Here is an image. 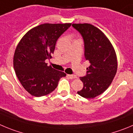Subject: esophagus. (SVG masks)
Masks as SVG:
<instances>
[{
	"label": "esophagus",
	"instance_id": "obj_1",
	"mask_svg": "<svg viewBox=\"0 0 133 133\" xmlns=\"http://www.w3.org/2000/svg\"><path fill=\"white\" fill-rule=\"evenodd\" d=\"M68 77H69L70 78V79H76V78H77V76H76V75H69V74H68Z\"/></svg>",
	"mask_w": 133,
	"mask_h": 133
}]
</instances>
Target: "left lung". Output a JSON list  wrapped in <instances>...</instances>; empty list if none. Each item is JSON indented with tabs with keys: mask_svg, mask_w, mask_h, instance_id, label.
<instances>
[{
	"mask_svg": "<svg viewBox=\"0 0 133 133\" xmlns=\"http://www.w3.org/2000/svg\"><path fill=\"white\" fill-rule=\"evenodd\" d=\"M85 43V57L90 66L86 76L80 77L83 88L77 94L85 98H94L104 92L112 83L117 69L115 49L101 30L90 23H73Z\"/></svg>",
	"mask_w": 133,
	"mask_h": 133,
	"instance_id": "obj_1",
	"label": "left lung"
}]
</instances>
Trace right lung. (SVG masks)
<instances>
[{
	"label": "right lung",
	"mask_w": 133,
	"mask_h": 133,
	"mask_svg": "<svg viewBox=\"0 0 133 133\" xmlns=\"http://www.w3.org/2000/svg\"><path fill=\"white\" fill-rule=\"evenodd\" d=\"M71 23H43L24 35L15 50L14 68L19 82L32 96H45L66 76L45 62L51 58L58 38Z\"/></svg>",
	"instance_id": "obj_1"
}]
</instances>
